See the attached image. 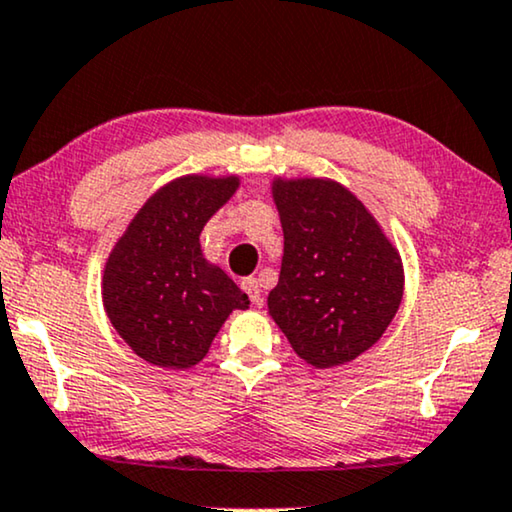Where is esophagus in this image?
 Masks as SVG:
<instances>
[{
  "label": "esophagus",
  "mask_w": 512,
  "mask_h": 512,
  "mask_svg": "<svg viewBox=\"0 0 512 512\" xmlns=\"http://www.w3.org/2000/svg\"><path fill=\"white\" fill-rule=\"evenodd\" d=\"M241 288L248 292L252 304L255 306L262 304V290H260V281H257V278H245V281L241 283Z\"/></svg>",
  "instance_id": "esophagus-1"
}]
</instances>
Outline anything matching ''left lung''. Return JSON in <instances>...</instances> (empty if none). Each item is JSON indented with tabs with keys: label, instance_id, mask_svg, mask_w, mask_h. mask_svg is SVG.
Instances as JSON below:
<instances>
[{
	"label": "left lung",
	"instance_id": "obj_1",
	"mask_svg": "<svg viewBox=\"0 0 512 512\" xmlns=\"http://www.w3.org/2000/svg\"><path fill=\"white\" fill-rule=\"evenodd\" d=\"M283 262L269 313L313 367L351 363L379 342L403 302L395 245L356 194L327 177H276Z\"/></svg>",
	"mask_w": 512,
	"mask_h": 512
}]
</instances>
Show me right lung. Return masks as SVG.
Masks as SVG:
<instances>
[{
	"label": "right lung",
	"instance_id": "1",
	"mask_svg": "<svg viewBox=\"0 0 512 512\" xmlns=\"http://www.w3.org/2000/svg\"><path fill=\"white\" fill-rule=\"evenodd\" d=\"M238 185V175L177 177L149 196L109 252L102 304L114 330L147 363L170 370L201 363L229 313L250 306L199 243Z\"/></svg>",
	"mask_w": 512,
	"mask_h": 512
}]
</instances>
